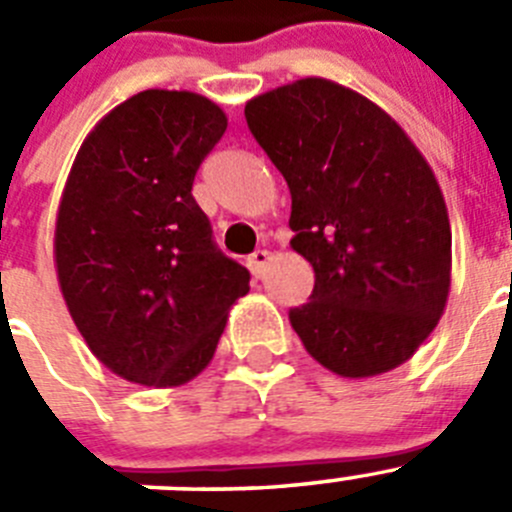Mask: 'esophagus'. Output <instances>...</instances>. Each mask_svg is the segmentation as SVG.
<instances>
[{"mask_svg": "<svg viewBox=\"0 0 512 512\" xmlns=\"http://www.w3.org/2000/svg\"><path fill=\"white\" fill-rule=\"evenodd\" d=\"M267 262H270V252L267 250H257L247 257V267H250L252 278H262V272H265Z\"/></svg>", "mask_w": 512, "mask_h": 512, "instance_id": "esophagus-1", "label": "esophagus"}]
</instances>
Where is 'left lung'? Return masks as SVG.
Listing matches in <instances>:
<instances>
[{"label": "left lung", "instance_id": "left-lung-1", "mask_svg": "<svg viewBox=\"0 0 512 512\" xmlns=\"http://www.w3.org/2000/svg\"><path fill=\"white\" fill-rule=\"evenodd\" d=\"M245 118L288 181L290 245L315 272L290 308L305 351L348 379L396 369L450 293L452 229L429 164L379 105L331 80L257 95Z\"/></svg>", "mask_w": 512, "mask_h": 512}]
</instances>
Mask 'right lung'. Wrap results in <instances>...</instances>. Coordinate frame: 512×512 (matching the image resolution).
Returning <instances> with one entry per match:
<instances>
[{"label": "right lung", "mask_w": 512, "mask_h": 512, "mask_svg": "<svg viewBox=\"0 0 512 512\" xmlns=\"http://www.w3.org/2000/svg\"><path fill=\"white\" fill-rule=\"evenodd\" d=\"M227 131L219 105L186 90H143L80 146L62 191L55 265L90 351L143 386H179L212 361L250 272L222 255L191 197Z\"/></svg>", "instance_id": "add662e5"}]
</instances>
